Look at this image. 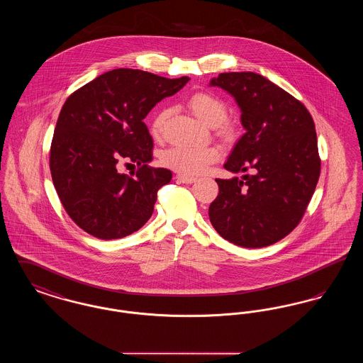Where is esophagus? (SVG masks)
<instances>
[{
	"label": "esophagus",
	"mask_w": 363,
	"mask_h": 363,
	"mask_svg": "<svg viewBox=\"0 0 363 363\" xmlns=\"http://www.w3.org/2000/svg\"><path fill=\"white\" fill-rule=\"evenodd\" d=\"M177 179L179 182H182V184H193V182H196V178L188 177V175H177Z\"/></svg>",
	"instance_id": "1"
}]
</instances>
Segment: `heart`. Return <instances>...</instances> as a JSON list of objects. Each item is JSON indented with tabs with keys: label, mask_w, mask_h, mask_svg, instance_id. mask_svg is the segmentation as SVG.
<instances>
[{
	"label": "heart",
	"mask_w": 363,
	"mask_h": 363,
	"mask_svg": "<svg viewBox=\"0 0 363 363\" xmlns=\"http://www.w3.org/2000/svg\"><path fill=\"white\" fill-rule=\"evenodd\" d=\"M189 108L191 113L209 128L218 126L220 132H225L223 122L227 118V107L219 98L200 92L193 95L189 99ZM167 117V111H159L151 123L152 138H159L162 135V128ZM219 159V151L215 147H193V145H175L166 150L162 154L163 166L172 169L182 175H199L204 173L211 164Z\"/></svg>",
	"instance_id": "heart-1"
}]
</instances>
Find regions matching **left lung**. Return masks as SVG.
Here are the masks:
<instances>
[{
	"label": "left lung",
	"instance_id": "obj_1",
	"mask_svg": "<svg viewBox=\"0 0 363 363\" xmlns=\"http://www.w3.org/2000/svg\"><path fill=\"white\" fill-rule=\"evenodd\" d=\"M209 86L225 89L241 108L245 133L225 170L253 172L216 179L209 220L234 245L269 246L298 225L315 189L321 162L314 122L293 95L257 73H220Z\"/></svg>",
	"mask_w": 363,
	"mask_h": 363
}]
</instances>
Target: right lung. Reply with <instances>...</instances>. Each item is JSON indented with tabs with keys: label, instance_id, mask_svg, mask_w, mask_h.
<instances>
[{
	"label": "right lung",
	"instance_id": "1",
	"mask_svg": "<svg viewBox=\"0 0 363 363\" xmlns=\"http://www.w3.org/2000/svg\"><path fill=\"white\" fill-rule=\"evenodd\" d=\"M189 80L121 68L98 76L67 99L52 136L50 172L65 211L86 233L117 240L148 222L157 190L173 174L148 166L154 141L143 121ZM122 158L138 164L136 177L118 173Z\"/></svg>",
	"mask_w": 363,
	"mask_h": 363
}]
</instances>
